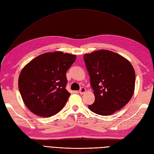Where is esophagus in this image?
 I'll return each mask as SVG.
<instances>
[{"label":"esophagus","instance_id":"34e87169","mask_svg":"<svg viewBox=\"0 0 154 154\" xmlns=\"http://www.w3.org/2000/svg\"><path fill=\"white\" fill-rule=\"evenodd\" d=\"M85 92H86V89L84 87L81 88L80 90L79 91V93H80V94H84V93H85Z\"/></svg>","mask_w":154,"mask_h":154}]
</instances>
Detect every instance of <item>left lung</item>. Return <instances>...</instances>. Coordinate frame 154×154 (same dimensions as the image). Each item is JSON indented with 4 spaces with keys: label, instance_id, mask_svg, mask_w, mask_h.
<instances>
[{
    "label": "left lung",
    "instance_id": "1",
    "mask_svg": "<svg viewBox=\"0 0 154 154\" xmlns=\"http://www.w3.org/2000/svg\"><path fill=\"white\" fill-rule=\"evenodd\" d=\"M95 96L88 107L101 116H109L127 105L134 94L136 74L132 65L118 53L101 49L83 56Z\"/></svg>",
    "mask_w": 154,
    "mask_h": 154
}]
</instances>
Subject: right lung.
Masks as SVG:
<instances>
[{
  "mask_svg": "<svg viewBox=\"0 0 154 154\" xmlns=\"http://www.w3.org/2000/svg\"><path fill=\"white\" fill-rule=\"evenodd\" d=\"M75 54L54 51L42 54L22 69L18 88L23 101L32 113L50 117L62 109L71 94L66 90V72Z\"/></svg>",
  "mask_w": 154,
  "mask_h": 154,
  "instance_id": "right-lung-1",
  "label": "right lung"
}]
</instances>
